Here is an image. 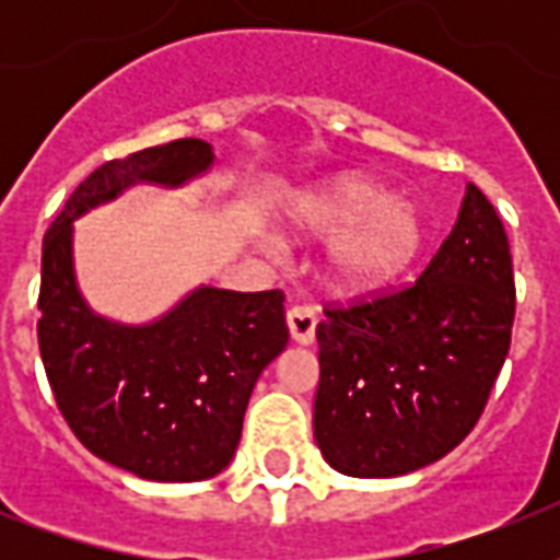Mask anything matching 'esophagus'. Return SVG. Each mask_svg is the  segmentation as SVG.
<instances>
[{
	"instance_id": "esophagus-1",
	"label": "esophagus",
	"mask_w": 560,
	"mask_h": 560,
	"mask_svg": "<svg viewBox=\"0 0 560 560\" xmlns=\"http://www.w3.org/2000/svg\"><path fill=\"white\" fill-rule=\"evenodd\" d=\"M316 323H319V316H316L314 307L293 305L288 311L290 337H293L299 346H311V342L316 340Z\"/></svg>"
}]
</instances>
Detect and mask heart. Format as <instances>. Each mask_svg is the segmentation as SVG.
Masks as SVG:
<instances>
[{"label": "heart", "mask_w": 560, "mask_h": 560, "mask_svg": "<svg viewBox=\"0 0 560 560\" xmlns=\"http://www.w3.org/2000/svg\"><path fill=\"white\" fill-rule=\"evenodd\" d=\"M299 223L334 246V281L342 290H372L407 270L421 246V220L407 200L372 179H346L302 202Z\"/></svg>", "instance_id": "b5f03b06"}]
</instances>
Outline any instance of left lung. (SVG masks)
Returning <instances> with one entry per match:
<instances>
[{"instance_id": "obj_1", "label": "left lung", "mask_w": 560, "mask_h": 560, "mask_svg": "<svg viewBox=\"0 0 560 560\" xmlns=\"http://www.w3.org/2000/svg\"><path fill=\"white\" fill-rule=\"evenodd\" d=\"M512 325L509 235L470 183L412 284L325 307L314 400L325 462L349 477H400L442 459L482 416Z\"/></svg>"}]
</instances>
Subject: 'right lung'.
Segmentation results:
<instances>
[{
    "mask_svg": "<svg viewBox=\"0 0 560 560\" xmlns=\"http://www.w3.org/2000/svg\"><path fill=\"white\" fill-rule=\"evenodd\" d=\"M211 165V144L174 139L95 168L43 237L39 358L78 442L116 468L194 482L229 465L258 374L288 346L284 293L200 288L160 323L125 328L83 305L72 218L130 183L179 186Z\"/></svg>",
    "mask_w": 560,
    "mask_h": 560,
    "instance_id": "obj_1",
    "label": "right lung"
}]
</instances>
